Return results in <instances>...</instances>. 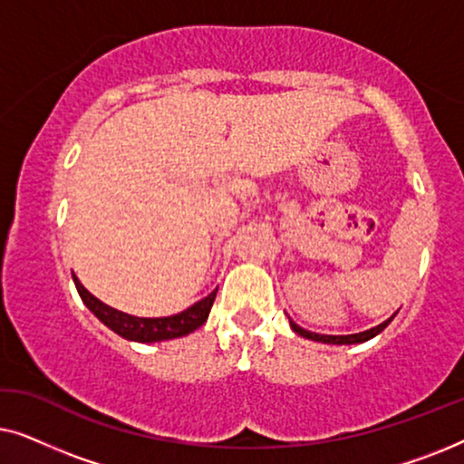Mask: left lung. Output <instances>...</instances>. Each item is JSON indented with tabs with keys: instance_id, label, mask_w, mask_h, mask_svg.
Wrapping results in <instances>:
<instances>
[{
	"instance_id": "obj_1",
	"label": "left lung",
	"mask_w": 464,
	"mask_h": 464,
	"mask_svg": "<svg viewBox=\"0 0 464 464\" xmlns=\"http://www.w3.org/2000/svg\"><path fill=\"white\" fill-rule=\"evenodd\" d=\"M392 319H395V314H392L391 319H386L384 323H380L378 327H372V329H367V332L351 334V335H323V334H313V332H306V329L300 327V325H295V323L291 321V319H289V325H291V329H294V332H295L297 335H302V338H308V340H314V342H323V344H361V342L372 340L373 335H378L380 332H384L386 325H389V323H391Z\"/></svg>"
}]
</instances>
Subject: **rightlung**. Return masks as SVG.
I'll list each match as a JSON object with an SVG mask.
<instances>
[{"label": "right lung", "instance_id": "obj_1", "mask_svg": "<svg viewBox=\"0 0 464 464\" xmlns=\"http://www.w3.org/2000/svg\"><path fill=\"white\" fill-rule=\"evenodd\" d=\"M73 283L88 310H91L103 325L110 327L111 332H116L118 335H122V338L132 342H162L192 334L194 329L205 325L208 313H211L215 295H218V289H215L213 294H208L205 297V300L196 302L194 306H189L179 314L145 319V316H132L122 313V310L107 306V304L101 302L99 297H94L91 291L78 281V276H73Z\"/></svg>", "mask_w": 464, "mask_h": 464}]
</instances>
